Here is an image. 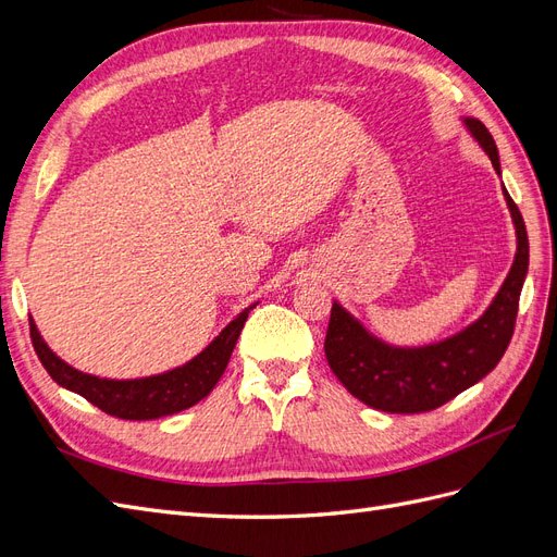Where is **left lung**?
Returning a JSON list of instances; mask_svg holds the SVG:
<instances>
[{
	"label": "left lung",
	"instance_id": "1",
	"mask_svg": "<svg viewBox=\"0 0 557 557\" xmlns=\"http://www.w3.org/2000/svg\"><path fill=\"white\" fill-rule=\"evenodd\" d=\"M462 123L502 176L493 134L476 117H462ZM502 193L516 227V258L491 307L465 330L425 346H393L369 332L339 301L332 305L325 336L330 369L367 407L387 413L432 411L491 374L502 360L513 336L530 262L525 223L504 183Z\"/></svg>",
	"mask_w": 557,
	"mask_h": 557
}]
</instances>
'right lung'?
I'll list each match as a JSON object with an SVG mask.
<instances>
[{
	"label": "right lung",
	"mask_w": 557,
	"mask_h": 557,
	"mask_svg": "<svg viewBox=\"0 0 557 557\" xmlns=\"http://www.w3.org/2000/svg\"><path fill=\"white\" fill-rule=\"evenodd\" d=\"M256 305H250L232 323H227L223 332L193 360L170 369V372L144 379H99L95 374L78 372L76 367L66 364L58 352L50 350L32 318L29 332L41 364L58 385L88 399L109 416L123 420H153L190 409L213 391L225 372L234 346H237L246 318Z\"/></svg>",
	"instance_id": "obj_1"
}]
</instances>
